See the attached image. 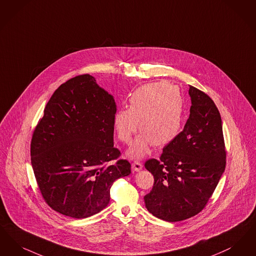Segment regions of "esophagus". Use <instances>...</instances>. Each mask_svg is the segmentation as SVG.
<instances>
[{
  "label": "esophagus",
  "mask_w": 256,
  "mask_h": 256,
  "mask_svg": "<svg viewBox=\"0 0 256 256\" xmlns=\"http://www.w3.org/2000/svg\"><path fill=\"white\" fill-rule=\"evenodd\" d=\"M132 168H133L134 171H136V172H138V171H140L142 169V164L140 162H133V164H132Z\"/></svg>",
  "instance_id": "34e87169"
}]
</instances>
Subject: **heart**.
I'll return each instance as SVG.
<instances>
[{
    "label": "heart",
    "mask_w": 256,
    "mask_h": 256,
    "mask_svg": "<svg viewBox=\"0 0 256 256\" xmlns=\"http://www.w3.org/2000/svg\"><path fill=\"white\" fill-rule=\"evenodd\" d=\"M184 100L178 87L162 81L149 83L136 90L129 98V109L122 108L114 114V128L118 138L131 142L138 130L142 134L129 150L134 158L144 156L151 144L160 147L172 142L180 132Z\"/></svg>",
    "instance_id": "heart-1"
}]
</instances>
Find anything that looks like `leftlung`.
<instances>
[{"instance_id": "1", "label": "left lung", "mask_w": 256, "mask_h": 256, "mask_svg": "<svg viewBox=\"0 0 256 256\" xmlns=\"http://www.w3.org/2000/svg\"><path fill=\"white\" fill-rule=\"evenodd\" d=\"M191 107L184 130L164 146L158 160H146L154 186L144 196L147 210L167 222H180L200 213L216 188L226 151L222 120L213 100L189 86Z\"/></svg>"}]
</instances>
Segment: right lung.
<instances>
[{
  "label": "right lung",
  "mask_w": 256,
  "mask_h": 256,
  "mask_svg": "<svg viewBox=\"0 0 256 256\" xmlns=\"http://www.w3.org/2000/svg\"><path fill=\"white\" fill-rule=\"evenodd\" d=\"M90 74L59 86L32 134L30 156L39 190L56 212L82 219L110 202L116 178L131 164L114 147V98Z\"/></svg>",
  "instance_id": "right-lung-1"
}]
</instances>
